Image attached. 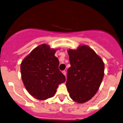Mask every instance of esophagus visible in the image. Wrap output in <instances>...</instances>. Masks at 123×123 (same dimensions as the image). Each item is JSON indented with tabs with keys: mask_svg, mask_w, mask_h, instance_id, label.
Returning <instances> with one entry per match:
<instances>
[{
	"mask_svg": "<svg viewBox=\"0 0 123 123\" xmlns=\"http://www.w3.org/2000/svg\"><path fill=\"white\" fill-rule=\"evenodd\" d=\"M62 73H63V74L66 76V71H64V70L62 71Z\"/></svg>",
	"mask_w": 123,
	"mask_h": 123,
	"instance_id": "1",
	"label": "esophagus"
}]
</instances>
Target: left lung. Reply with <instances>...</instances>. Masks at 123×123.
Here are the masks:
<instances>
[{
	"label": "left lung",
	"instance_id": "1",
	"mask_svg": "<svg viewBox=\"0 0 123 123\" xmlns=\"http://www.w3.org/2000/svg\"><path fill=\"white\" fill-rule=\"evenodd\" d=\"M70 67L68 70L66 86L70 98L84 103L95 95L104 75V63L93 50L81 45L68 50Z\"/></svg>",
	"mask_w": 123,
	"mask_h": 123
}]
</instances>
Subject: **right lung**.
I'll return each instance as SVG.
<instances>
[{
  "mask_svg": "<svg viewBox=\"0 0 123 123\" xmlns=\"http://www.w3.org/2000/svg\"><path fill=\"white\" fill-rule=\"evenodd\" d=\"M55 50L42 44L34 49L21 64L22 79L31 95L40 100L53 97L59 85L66 81L59 70Z\"/></svg>",
  "mask_w": 123,
  "mask_h": 123,
  "instance_id": "add662e5",
  "label": "right lung"
}]
</instances>
